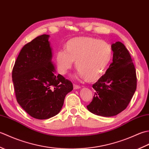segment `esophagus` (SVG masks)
I'll return each instance as SVG.
<instances>
[{
	"instance_id": "esophagus-1",
	"label": "esophagus",
	"mask_w": 149,
	"mask_h": 149,
	"mask_svg": "<svg viewBox=\"0 0 149 149\" xmlns=\"http://www.w3.org/2000/svg\"><path fill=\"white\" fill-rule=\"evenodd\" d=\"M79 88H81V87L79 86H78V85L75 84H74V90H78V89H79Z\"/></svg>"
}]
</instances>
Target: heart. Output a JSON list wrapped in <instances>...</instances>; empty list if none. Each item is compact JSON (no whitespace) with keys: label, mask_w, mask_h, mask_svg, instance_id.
Here are the masks:
<instances>
[{"label":"heart","mask_w":149,"mask_h":149,"mask_svg":"<svg viewBox=\"0 0 149 149\" xmlns=\"http://www.w3.org/2000/svg\"><path fill=\"white\" fill-rule=\"evenodd\" d=\"M56 54L57 68L65 75L74 62L78 70L77 77L88 83L96 82L105 74L113 56L109 43L88 36L75 37L69 40Z\"/></svg>","instance_id":"heart-1"}]
</instances>
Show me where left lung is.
Here are the masks:
<instances>
[{
    "instance_id": "obj_1",
    "label": "left lung",
    "mask_w": 149,
    "mask_h": 149,
    "mask_svg": "<svg viewBox=\"0 0 149 149\" xmlns=\"http://www.w3.org/2000/svg\"><path fill=\"white\" fill-rule=\"evenodd\" d=\"M113 63L106 74L93 84L95 90L87 109L95 115L110 117L127 107L136 89V69L130 54L120 42L111 45Z\"/></svg>"
}]
</instances>
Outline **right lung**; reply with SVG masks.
I'll return each mask as SVG.
<instances>
[{"label":"right lung","mask_w":149,"mask_h":149,"mask_svg":"<svg viewBox=\"0 0 149 149\" xmlns=\"http://www.w3.org/2000/svg\"><path fill=\"white\" fill-rule=\"evenodd\" d=\"M50 36L43 34L25 45L16 60L12 79L18 103L30 116L49 119L61 111L73 84L56 74Z\"/></svg>","instance_id":"right-lung-1"}]
</instances>
